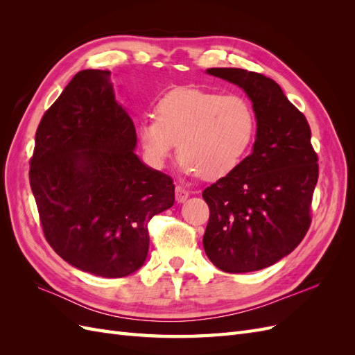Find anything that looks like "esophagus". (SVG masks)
I'll return each instance as SVG.
<instances>
[{
	"instance_id": "34e87169",
	"label": "esophagus",
	"mask_w": 355,
	"mask_h": 355,
	"mask_svg": "<svg viewBox=\"0 0 355 355\" xmlns=\"http://www.w3.org/2000/svg\"><path fill=\"white\" fill-rule=\"evenodd\" d=\"M175 197H176L178 202H184L189 197V191L178 185L176 189H175Z\"/></svg>"
}]
</instances>
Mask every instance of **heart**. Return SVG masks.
<instances>
[{"label": "heart", "mask_w": 355, "mask_h": 355, "mask_svg": "<svg viewBox=\"0 0 355 355\" xmlns=\"http://www.w3.org/2000/svg\"><path fill=\"white\" fill-rule=\"evenodd\" d=\"M253 128V111L240 96L179 89L158 101L155 118L139 123L137 137L154 167H163L179 142L188 173L218 179L239 166Z\"/></svg>", "instance_id": "obj_1"}]
</instances>
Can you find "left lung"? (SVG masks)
I'll use <instances>...</instances> for the list:
<instances>
[{"label": "left lung", "instance_id": "left-lung-1", "mask_svg": "<svg viewBox=\"0 0 355 355\" xmlns=\"http://www.w3.org/2000/svg\"><path fill=\"white\" fill-rule=\"evenodd\" d=\"M207 73L237 84L253 103V153L202 191L210 218L202 245L219 270H263L293 252L311 225L318 157L305 115L274 80L240 68Z\"/></svg>", "mask_w": 355, "mask_h": 355}]
</instances>
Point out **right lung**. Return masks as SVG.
I'll list each match as a JSON object with an SVG mask.
<instances>
[{
	"label": "right lung",
	"instance_id": "obj_1",
	"mask_svg": "<svg viewBox=\"0 0 355 355\" xmlns=\"http://www.w3.org/2000/svg\"><path fill=\"white\" fill-rule=\"evenodd\" d=\"M136 128L111 72L84 69L42 115L29 184L44 237L63 261L105 278L137 271L148 223L175 202L173 179L133 153Z\"/></svg>",
	"mask_w": 355,
	"mask_h": 355
}]
</instances>
